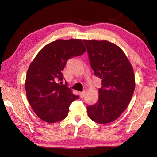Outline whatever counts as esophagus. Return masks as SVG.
<instances>
[{
    "mask_svg": "<svg viewBox=\"0 0 157 157\" xmlns=\"http://www.w3.org/2000/svg\"><path fill=\"white\" fill-rule=\"evenodd\" d=\"M79 96H80V98H84V97L85 94H86V92H85V91H83V92H79Z\"/></svg>",
    "mask_w": 157,
    "mask_h": 157,
    "instance_id": "obj_1",
    "label": "esophagus"
}]
</instances>
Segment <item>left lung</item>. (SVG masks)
Returning a JSON list of instances; mask_svg holds the SVG:
<instances>
[{
  "mask_svg": "<svg viewBox=\"0 0 157 157\" xmlns=\"http://www.w3.org/2000/svg\"><path fill=\"white\" fill-rule=\"evenodd\" d=\"M90 64L102 80L96 104L87 107L95 123H109L126 109L134 94L135 77L132 66L120 47L105 40H84Z\"/></svg>",
  "mask_w": 157,
  "mask_h": 157,
  "instance_id": "obj_1",
  "label": "left lung"
}]
</instances>
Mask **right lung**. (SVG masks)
<instances>
[{"mask_svg": "<svg viewBox=\"0 0 157 157\" xmlns=\"http://www.w3.org/2000/svg\"><path fill=\"white\" fill-rule=\"evenodd\" d=\"M85 51L82 39H58L45 46L31 62L25 91L32 109L41 120L49 123L63 120L68 115L69 106L79 98L66 82L63 84L61 81L68 59Z\"/></svg>", "mask_w": 157, "mask_h": 157, "instance_id": "obj_1", "label": "right lung"}]
</instances>
